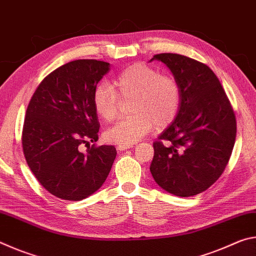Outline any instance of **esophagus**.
Listing matches in <instances>:
<instances>
[{
	"instance_id": "esophagus-1",
	"label": "esophagus",
	"mask_w": 256,
	"mask_h": 256,
	"mask_svg": "<svg viewBox=\"0 0 256 256\" xmlns=\"http://www.w3.org/2000/svg\"><path fill=\"white\" fill-rule=\"evenodd\" d=\"M130 148H133V146H132V144H118V149L120 151L128 150V149H130Z\"/></svg>"
}]
</instances>
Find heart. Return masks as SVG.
Listing matches in <instances>:
<instances>
[{"label":"heart","mask_w":256,"mask_h":256,"mask_svg":"<svg viewBox=\"0 0 256 256\" xmlns=\"http://www.w3.org/2000/svg\"><path fill=\"white\" fill-rule=\"evenodd\" d=\"M120 97L130 98L128 118L118 120L105 131L107 141L133 144L146 136L156 125L162 128L178 114L182 88L176 78L160 72L144 63H134L120 71L112 86L102 82L94 89L92 104L104 120H112L118 112Z\"/></svg>","instance_id":"heart-1"}]
</instances>
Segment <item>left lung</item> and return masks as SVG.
I'll list each match as a JSON object with an SVG mask.
<instances>
[{"instance_id": "left-lung-1", "label": "left lung", "mask_w": 256, "mask_h": 256, "mask_svg": "<svg viewBox=\"0 0 256 256\" xmlns=\"http://www.w3.org/2000/svg\"><path fill=\"white\" fill-rule=\"evenodd\" d=\"M182 88L178 114L158 141L150 172L160 188L176 196H193L219 178L232 156L236 118L222 84L211 68L188 56L154 55Z\"/></svg>"}]
</instances>
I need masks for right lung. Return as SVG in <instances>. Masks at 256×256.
<instances>
[{
	"label": "right lung",
	"instance_id": "add662e5",
	"mask_svg": "<svg viewBox=\"0 0 256 256\" xmlns=\"http://www.w3.org/2000/svg\"><path fill=\"white\" fill-rule=\"evenodd\" d=\"M110 63L76 60L50 73L26 112L22 149L37 180L56 198L80 201L106 180L116 158L114 146L81 144L98 140L100 124L92 94Z\"/></svg>",
	"mask_w": 256,
	"mask_h": 256
}]
</instances>
